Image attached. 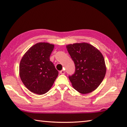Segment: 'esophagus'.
<instances>
[{
  "label": "esophagus",
  "mask_w": 127,
  "mask_h": 127,
  "mask_svg": "<svg viewBox=\"0 0 127 127\" xmlns=\"http://www.w3.org/2000/svg\"><path fill=\"white\" fill-rule=\"evenodd\" d=\"M60 73L61 74H65V71H64V70H62V71H60Z\"/></svg>",
  "instance_id": "obj_1"
}]
</instances>
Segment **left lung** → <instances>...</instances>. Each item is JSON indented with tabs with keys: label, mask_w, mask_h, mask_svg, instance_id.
<instances>
[{
	"label": "left lung",
	"mask_w": 127,
	"mask_h": 127,
	"mask_svg": "<svg viewBox=\"0 0 127 127\" xmlns=\"http://www.w3.org/2000/svg\"><path fill=\"white\" fill-rule=\"evenodd\" d=\"M75 65V72L69 76L73 87L81 94L95 90L106 74L105 60L101 52L86 42L66 46Z\"/></svg>",
	"instance_id": "1"
}]
</instances>
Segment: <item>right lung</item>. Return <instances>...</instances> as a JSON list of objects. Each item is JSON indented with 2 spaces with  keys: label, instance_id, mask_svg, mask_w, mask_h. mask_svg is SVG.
I'll return each instance as SVG.
<instances>
[{
  "label": "right lung",
  "instance_id": "obj_1",
  "mask_svg": "<svg viewBox=\"0 0 127 127\" xmlns=\"http://www.w3.org/2000/svg\"><path fill=\"white\" fill-rule=\"evenodd\" d=\"M54 45L38 42L25 53L19 64V76L26 88L33 93H47L59 75L50 55Z\"/></svg>",
  "mask_w": 127,
  "mask_h": 127
}]
</instances>
